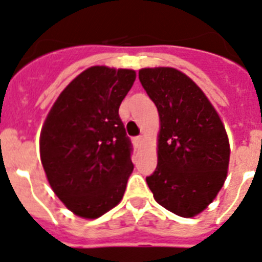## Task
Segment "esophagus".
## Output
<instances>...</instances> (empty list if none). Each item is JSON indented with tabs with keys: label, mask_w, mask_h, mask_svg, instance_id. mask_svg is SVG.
I'll return each mask as SVG.
<instances>
[{
	"label": "esophagus",
	"mask_w": 262,
	"mask_h": 262,
	"mask_svg": "<svg viewBox=\"0 0 262 262\" xmlns=\"http://www.w3.org/2000/svg\"><path fill=\"white\" fill-rule=\"evenodd\" d=\"M142 140H144V138H142V136H138V137H135V144L137 145H141V142H142Z\"/></svg>",
	"instance_id": "obj_1"
}]
</instances>
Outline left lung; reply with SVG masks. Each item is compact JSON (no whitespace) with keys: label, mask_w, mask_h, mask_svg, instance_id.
<instances>
[{"label":"left lung","mask_w":262,"mask_h":262,"mask_svg":"<svg viewBox=\"0 0 262 262\" xmlns=\"http://www.w3.org/2000/svg\"><path fill=\"white\" fill-rule=\"evenodd\" d=\"M138 78L157 106L161 126L149 189L165 209L197 216L225 182L230 156L225 127L204 92L180 70L145 68Z\"/></svg>","instance_id":"obj_1"}]
</instances>
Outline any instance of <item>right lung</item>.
<instances>
[{"label": "right lung", "instance_id": "add662e5", "mask_svg": "<svg viewBox=\"0 0 262 262\" xmlns=\"http://www.w3.org/2000/svg\"><path fill=\"white\" fill-rule=\"evenodd\" d=\"M135 80L132 69L83 70L43 122L39 153L48 181L82 219H97L117 205L133 172L132 142L118 109Z\"/></svg>", "mask_w": 262, "mask_h": 262}]
</instances>
